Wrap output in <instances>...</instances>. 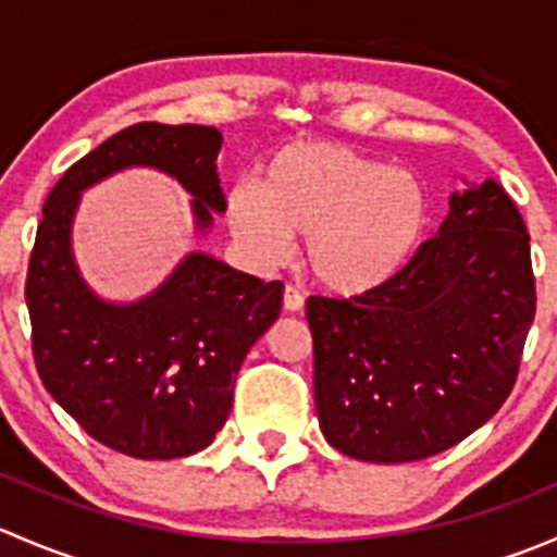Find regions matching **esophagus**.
Segmentation results:
<instances>
[{"mask_svg":"<svg viewBox=\"0 0 557 557\" xmlns=\"http://www.w3.org/2000/svg\"><path fill=\"white\" fill-rule=\"evenodd\" d=\"M283 307L288 312H301V307H305V296H301L294 285H288L283 294Z\"/></svg>","mask_w":557,"mask_h":557,"instance_id":"34e87169","label":"esophagus"}]
</instances>
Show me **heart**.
I'll use <instances>...</instances> for the list:
<instances>
[{
	"label": "heart",
	"mask_w": 557,
	"mask_h": 557,
	"mask_svg": "<svg viewBox=\"0 0 557 557\" xmlns=\"http://www.w3.org/2000/svg\"><path fill=\"white\" fill-rule=\"evenodd\" d=\"M226 223L261 267L305 237L307 269L325 290L361 296L393 283L429 228L420 177L323 139L280 148L261 183L243 180L226 196Z\"/></svg>",
	"instance_id": "1"
}]
</instances>
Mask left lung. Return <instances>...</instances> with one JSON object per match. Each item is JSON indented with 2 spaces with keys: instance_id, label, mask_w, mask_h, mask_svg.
I'll return each mask as SVG.
<instances>
[{
  "instance_id": "left-lung-1",
  "label": "left lung",
  "mask_w": 557,
  "mask_h": 557,
  "mask_svg": "<svg viewBox=\"0 0 557 557\" xmlns=\"http://www.w3.org/2000/svg\"><path fill=\"white\" fill-rule=\"evenodd\" d=\"M496 180L450 196L436 237L393 283L307 299L325 442L369 463L450 450L498 412L536 312L531 245Z\"/></svg>"
}]
</instances>
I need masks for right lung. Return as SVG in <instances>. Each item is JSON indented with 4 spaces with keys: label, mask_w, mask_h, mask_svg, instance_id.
Here are the masks:
<instances>
[{
    "label": "right lung",
    "mask_w": 557,
    "mask_h": 557,
    "mask_svg": "<svg viewBox=\"0 0 557 557\" xmlns=\"http://www.w3.org/2000/svg\"><path fill=\"white\" fill-rule=\"evenodd\" d=\"M215 126L137 123L64 172L42 207L26 274L32 350L45 391L110 450L172 460L205 450L226 423L247 350L280 318L283 283H261L194 250L134 301L99 296L75 261L83 190L123 170H156L190 196L194 232L226 212Z\"/></svg>",
    "instance_id": "obj_1"
}]
</instances>
